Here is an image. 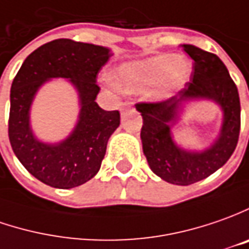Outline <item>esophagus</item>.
I'll return each instance as SVG.
<instances>
[{
    "label": "esophagus",
    "mask_w": 249,
    "mask_h": 249,
    "mask_svg": "<svg viewBox=\"0 0 249 249\" xmlns=\"http://www.w3.org/2000/svg\"><path fill=\"white\" fill-rule=\"evenodd\" d=\"M132 107V103L131 102H125L123 103V107H121V113H125V111H128L129 108Z\"/></svg>",
    "instance_id": "obj_1"
}]
</instances>
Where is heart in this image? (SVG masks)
<instances>
[{"label": "heart", "instance_id": "heart-1", "mask_svg": "<svg viewBox=\"0 0 249 249\" xmlns=\"http://www.w3.org/2000/svg\"><path fill=\"white\" fill-rule=\"evenodd\" d=\"M190 74L187 60L178 59L175 55L153 56L143 62L124 66L118 71V82L121 87L132 92L150 88L162 81L165 89L182 85Z\"/></svg>", "mask_w": 249, "mask_h": 249}]
</instances>
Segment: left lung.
Returning <instances> with one entry per match:
<instances>
[{"mask_svg": "<svg viewBox=\"0 0 249 249\" xmlns=\"http://www.w3.org/2000/svg\"><path fill=\"white\" fill-rule=\"evenodd\" d=\"M183 51L194 60L190 81L183 89L167 100L135 105L143 117L142 144L151 171L165 182L179 186L200 182L223 167L236 149L241 126L238 90L225 63L216 55L193 45H183ZM194 97L213 98L224 110L219 139L202 153L182 151L170 138V125L178 106L183 100Z\"/></svg>", "mask_w": 249, "mask_h": 249, "instance_id": "1", "label": "left lung"}]
</instances>
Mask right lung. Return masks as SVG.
<instances>
[{
	"label": "right lung",
	"instance_id": "obj_1",
	"mask_svg": "<svg viewBox=\"0 0 249 249\" xmlns=\"http://www.w3.org/2000/svg\"><path fill=\"white\" fill-rule=\"evenodd\" d=\"M107 48L53 39L31 52L11 87L8 136L13 153L31 175L56 189H71L98 174L108 138L120 125L117 110L106 111L95 102L96 77L108 60ZM70 78L82 99L80 121L59 145H45L32 136L28 125L31 100L48 78Z\"/></svg>",
	"mask_w": 249,
	"mask_h": 249
}]
</instances>
